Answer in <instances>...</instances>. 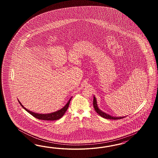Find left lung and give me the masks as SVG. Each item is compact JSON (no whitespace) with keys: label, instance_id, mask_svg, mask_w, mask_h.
Listing matches in <instances>:
<instances>
[{"label":"left lung","instance_id":"left-lung-1","mask_svg":"<svg viewBox=\"0 0 158 158\" xmlns=\"http://www.w3.org/2000/svg\"><path fill=\"white\" fill-rule=\"evenodd\" d=\"M93 106L94 108V110L97 112V113L98 114V115H100L101 116H102V118H104L105 119H113V120H116V119H123L124 118V117H114V116H112L110 115H108V114H106L104 112H102L101 110L98 108L97 104V100H96V98H95V97L94 96V98H93Z\"/></svg>","mask_w":158,"mask_h":158}]
</instances>
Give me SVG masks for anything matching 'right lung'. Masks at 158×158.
<instances>
[{
	"mask_svg": "<svg viewBox=\"0 0 158 158\" xmlns=\"http://www.w3.org/2000/svg\"><path fill=\"white\" fill-rule=\"evenodd\" d=\"M71 100V98H70V100L67 102V104L65 105V106H64L62 109L56 111L55 112L51 113V114H36V113H35L32 111H30L24 107L23 105L21 104V102H19H19L20 105L22 106V107L24 108V110H25L31 115H32L35 118H36L38 119L44 120H56L59 119L61 118H62V116L65 114V112L67 111L68 108Z\"/></svg>",
	"mask_w": 158,
	"mask_h": 158,
	"instance_id": "right-lung-1",
	"label": "right lung"
}]
</instances>
